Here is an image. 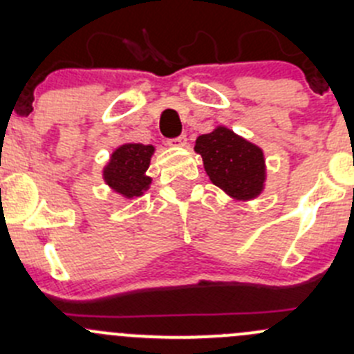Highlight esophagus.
<instances>
[{"mask_svg": "<svg viewBox=\"0 0 354 354\" xmlns=\"http://www.w3.org/2000/svg\"><path fill=\"white\" fill-rule=\"evenodd\" d=\"M167 145H171V147H185V145H187V135H180V137L176 138H171V140H167Z\"/></svg>", "mask_w": 354, "mask_h": 354, "instance_id": "34e87169", "label": "esophagus"}]
</instances>
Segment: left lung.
<instances>
[{"label":"left lung","mask_w":354,"mask_h":354,"mask_svg":"<svg viewBox=\"0 0 354 354\" xmlns=\"http://www.w3.org/2000/svg\"><path fill=\"white\" fill-rule=\"evenodd\" d=\"M195 152L202 156L210 181L236 200H252L263 192L266 159L262 149L226 127L200 135Z\"/></svg>","instance_id":"8db88e82"}]
</instances>
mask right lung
<instances>
[{
    "instance_id": "add662e5",
    "label": "right lung",
    "mask_w": 354,
    "mask_h": 354,
    "mask_svg": "<svg viewBox=\"0 0 354 354\" xmlns=\"http://www.w3.org/2000/svg\"><path fill=\"white\" fill-rule=\"evenodd\" d=\"M154 145L123 144L111 154L109 162L102 169L106 185L124 198H135L144 195L152 183L147 176Z\"/></svg>"
}]
</instances>
